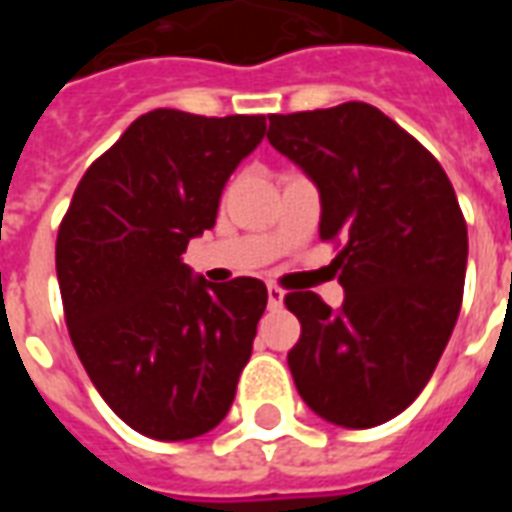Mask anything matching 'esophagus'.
Wrapping results in <instances>:
<instances>
[{
    "label": "esophagus",
    "mask_w": 512,
    "mask_h": 512,
    "mask_svg": "<svg viewBox=\"0 0 512 512\" xmlns=\"http://www.w3.org/2000/svg\"><path fill=\"white\" fill-rule=\"evenodd\" d=\"M282 301H285V290H279L277 285H268V307L277 310V307H282Z\"/></svg>",
    "instance_id": "esophagus-1"
}]
</instances>
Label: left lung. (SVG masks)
<instances>
[{
	"instance_id": "1",
	"label": "left lung",
	"mask_w": 512,
	"mask_h": 512,
	"mask_svg": "<svg viewBox=\"0 0 512 512\" xmlns=\"http://www.w3.org/2000/svg\"><path fill=\"white\" fill-rule=\"evenodd\" d=\"M268 142L321 194V238L337 255L343 307L285 296L301 337L288 365L326 422L376 428L406 411L458 321L469 238L450 178L417 139L362 101L271 115Z\"/></svg>"
}]
</instances>
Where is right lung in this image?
Wrapping results in <instances>:
<instances>
[{"mask_svg":"<svg viewBox=\"0 0 512 512\" xmlns=\"http://www.w3.org/2000/svg\"><path fill=\"white\" fill-rule=\"evenodd\" d=\"M263 136V115L147 112L84 172L62 219L57 279L73 348L142 436L197 439L233 406L268 290L255 277H194L183 252L216 224L224 183Z\"/></svg>","mask_w":512,"mask_h":512,"instance_id":"1","label":"right lung"}]
</instances>
